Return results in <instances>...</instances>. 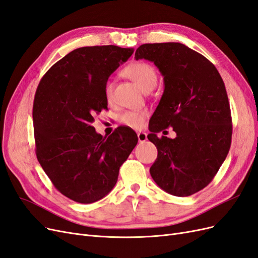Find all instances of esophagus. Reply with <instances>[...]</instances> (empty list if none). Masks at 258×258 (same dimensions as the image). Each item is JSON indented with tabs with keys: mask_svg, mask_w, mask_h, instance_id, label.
I'll return each mask as SVG.
<instances>
[{
	"mask_svg": "<svg viewBox=\"0 0 258 258\" xmlns=\"http://www.w3.org/2000/svg\"><path fill=\"white\" fill-rule=\"evenodd\" d=\"M138 140L140 143H143L147 140V135L145 132H138Z\"/></svg>",
	"mask_w": 258,
	"mask_h": 258,
	"instance_id": "obj_1",
	"label": "esophagus"
}]
</instances>
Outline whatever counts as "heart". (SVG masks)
<instances>
[{
    "instance_id": "obj_1",
    "label": "heart",
    "mask_w": 258,
    "mask_h": 258,
    "mask_svg": "<svg viewBox=\"0 0 258 258\" xmlns=\"http://www.w3.org/2000/svg\"><path fill=\"white\" fill-rule=\"evenodd\" d=\"M123 75L134 81L143 91L148 92L155 88L158 81L157 73L153 66L147 62L138 61L134 62L123 70ZM114 95V85L112 82L107 81L104 85V96L107 102H112ZM147 112L144 110L139 111H126L119 115V121L124 126L141 129L144 126L145 117Z\"/></svg>"
}]
</instances>
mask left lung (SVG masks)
<instances>
[{"mask_svg": "<svg viewBox=\"0 0 258 258\" xmlns=\"http://www.w3.org/2000/svg\"><path fill=\"white\" fill-rule=\"evenodd\" d=\"M135 58L154 62L165 82L147 136L158 151L151 175L173 196H190L211 183L229 152L232 122L225 84L212 62L181 43L143 44ZM169 126L174 139L157 137Z\"/></svg>", "mask_w": 258, "mask_h": 258, "instance_id": "8db88e82", "label": "left lung"}]
</instances>
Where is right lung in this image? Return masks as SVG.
Masks as SVG:
<instances>
[{"label":"right lung","mask_w":258,"mask_h":258,"mask_svg":"<svg viewBox=\"0 0 258 258\" xmlns=\"http://www.w3.org/2000/svg\"><path fill=\"white\" fill-rule=\"evenodd\" d=\"M134 48L90 46L56 62L37 86L33 102L36 157L62 195L92 204L110 192L119 168L138 143L136 132L118 127L110 137L92 122L107 110L104 85Z\"/></svg>","instance_id":"obj_1"}]
</instances>
